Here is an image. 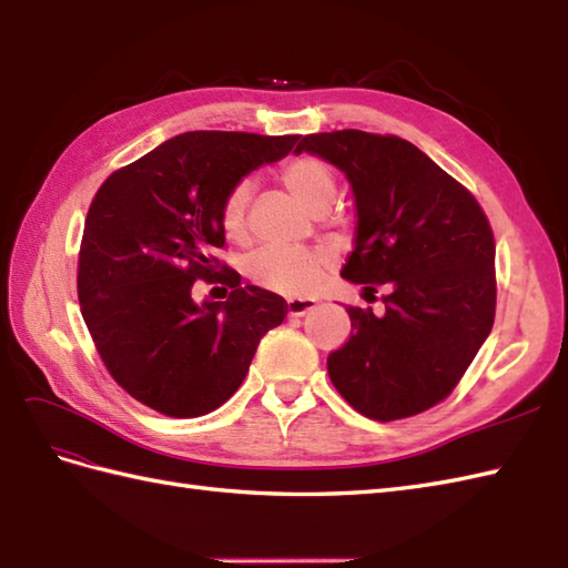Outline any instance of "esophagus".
<instances>
[{"label":"esophagus","instance_id":"34e87169","mask_svg":"<svg viewBox=\"0 0 568 568\" xmlns=\"http://www.w3.org/2000/svg\"><path fill=\"white\" fill-rule=\"evenodd\" d=\"M316 307V300H310V297H290L285 302V310H287V316H305L307 312H312Z\"/></svg>","mask_w":568,"mask_h":568}]
</instances>
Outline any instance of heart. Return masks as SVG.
Listing matches in <instances>:
<instances>
[{
  "label": "heart",
  "instance_id": "obj_1",
  "mask_svg": "<svg viewBox=\"0 0 568 568\" xmlns=\"http://www.w3.org/2000/svg\"><path fill=\"white\" fill-rule=\"evenodd\" d=\"M281 179L297 201L314 215L316 210H328L336 197L334 171L320 156H295L290 160ZM252 197V183L236 181L227 191L220 207V227L230 240H240L246 232V207ZM332 263L326 248H290L263 246L244 261L246 278L254 285L278 295H310L322 281Z\"/></svg>",
  "mask_w": 568,
  "mask_h": 568
}]
</instances>
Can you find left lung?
<instances>
[{
  "instance_id": "obj_1",
  "label": "left lung",
  "mask_w": 568,
  "mask_h": 568,
  "mask_svg": "<svg viewBox=\"0 0 568 568\" xmlns=\"http://www.w3.org/2000/svg\"><path fill=\"white\" fill-rule=\"evenodd\" d=\"M346 174L355 248L341 275L365 295L385 287V314L348 307L351 338L328 355L334 387L375 420L443 402L491 334L496 244L474 195L416 144L363 130L297 142Z\"/></svg>"
}]
</instances>
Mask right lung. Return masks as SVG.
<instances>
[{"instance_id": "add662e5", "label": "right lung", "mask_w": 568, "mask_h": 568, "mask_svg": "<svg viewBox=\"0 0 568 568\" xmlns=\"http://www.w3.org/2000/svg\"><path fill=\"white\" fill-rule=\"evenodd\" d=\"M300 135L195 130L103 181L91 201L77 293L103 365L130 397L174 418L215 412L240 389L285 300L217 271L224 195ZM221 278L215 280L214 275ZM224 282V303L194 302V281Z\"/></svg>"}]
</instances>
